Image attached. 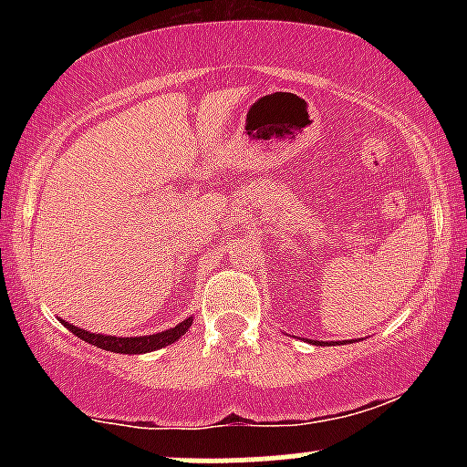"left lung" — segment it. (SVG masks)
I'll return each instance as SVG.
<instances>
[{
    "label": "left lung",
    "instance_id": "8db88e82",
    "mask_svg": "<svg viewBox=\"0 0 467 467\" xmlns=\"http://www.w3.org/2000/svg\"><path fill=\"white\" fill-rule=\"evenodd\" d=\"M342 342H347V340H342ZM312 345H320V347H329L331 342H323V340H312Z\"/></svg>",
    "mask_w": 467,
    "mask_h": 467
}]
</instances>
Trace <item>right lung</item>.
<instances>
[{"label": "right lung", "instance_id": "add662e5", "mask_svg": "<svg viewBox=\"0 0 467 467\" xmlns=\"http://www.w3.org/2000/svg\"><path fill=\"white\" fill-rule=\"evenodd\" d=\"M61 323L66 325L74 336H78L80 340L89 342V345L99 347V349L114 351V353H149V351H158V349H162V347H169V345H173V342H178L180 337L189 331V327L192 325V316L184 318L175 327H171V329L160 331V334L131 336V337L92 334V331L80 329V327H74L72 323H66V320H61Z\"/></svg>", "mask_w": 467, "mask_h": 467}]
</instances>
